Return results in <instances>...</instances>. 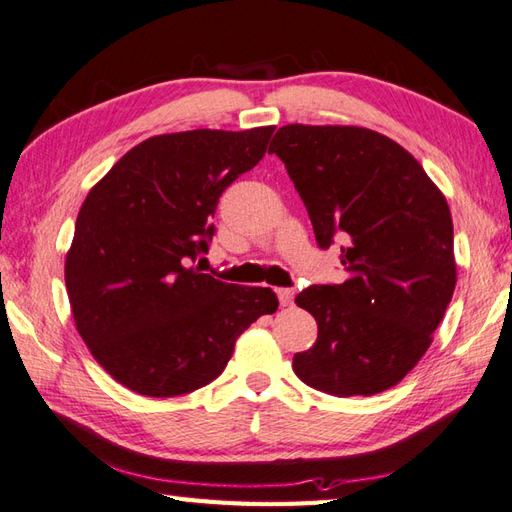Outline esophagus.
Returning <instances> with one entry per match:
<instances>
[{
    "label": "esophagus",
    "mask_w": 512,
    "mask_h": 512,
    "mask_svg": "<svg viewBox=\"0 0 512 512\" xmlns=\"http://www.w3.org/2000/svg\"><path fill=\"white\" fill-rule=\"evenodd\" d=\"M276 296H278L280 307H289L291 302H294V289H285V287H280V289H276Z\"/></svg>",
    "instance_id": "1"
}]
</instances>
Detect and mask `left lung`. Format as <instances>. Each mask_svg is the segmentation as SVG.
<instances>
[{"instance_id": "8db88e82", "label": "left lung", "mask_w": 512, "mask_h": 512, "mask_svg": "<svg viewBox=\"0 0 512 512\" xmlns=\"http://www.w3.org/2000/svg\"><path fill=\"white\" fill-rule=\"evenodd\" d=\"M280 156L316 241L340 243L342 285L296 296L318 340L296 353L298 378L338 398L395 387L431 347L457 283L444 194L393 139L358 125H283Z\"/></svg>"}]
</instances>
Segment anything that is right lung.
<instances>
[{
  "label": "right lung",
  "mask_w": 512,
  "mask_h": 512,
  "mask_svg": "<svg viewBox=\"0 0 512 512\" xmlns=\"http://www.w3.org/2000/svg\"><path fill=\"white\" fill-rule=\"evenodd\" d=\"M274 125L152 137L83 201L66 256L72 318L95 360L139 395L174 398L223 373L238 336L274 314L269 287L201 274L218 198L263 159Z\"/></svg>",
  "instance_id": "add662e5"
}]
</instances>
